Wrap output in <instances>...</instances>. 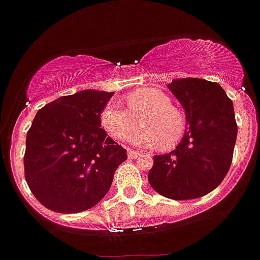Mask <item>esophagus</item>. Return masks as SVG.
<instances>
[{
  "label": "esophagus",
  "mask_w": 260,
  "mask_h": 260,
  "mask_svg": "<svg viewBox=\"0 0 260 260\" xmlns=\"http://www.w3.org/2000/svg\"><path fill=\"white\" fill-rule=\"evenodd\" d=\"M140 155H141V153L140 152H136V150H133V149H128V157L132 158V159H136V158H139Z\"/></svg>",
  "instance_id": "esophagus-1"
}]
</instances>
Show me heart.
Wrapping results in <instances>:
<instances>
[{
    "label": "heart",
    "mask_w": 260,
    "mask_h": 260,
    "mask_svg": "<svg viewBox=\"0 0 260 260\" xmlns=\"http://www.w3.org/2000/svg\"><path fill=\"white\" fill-rule=\"evenodd\" d=\"M128 108L115 101L108 102L101 112V123L115 140H125L143 121L144 127L135 131L129 141L140 146L171 149L179 144L186 132V117L171 105L170 96L162 90L144 87L129 92L125 98Z\"/></svg>",
    "instance_id": "obj_1"
}]
</instances>
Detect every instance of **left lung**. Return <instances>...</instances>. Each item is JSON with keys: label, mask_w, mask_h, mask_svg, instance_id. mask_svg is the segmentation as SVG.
<instances>
[{"label": "left lung", "mask_w": 260, "mask_h": 260, "mask_svg": "<svg viewBox=\"0 0 260 260\" xmlns=\"http://www.w3.org/2000/svg\"><path fill=\"white\" fill-rule=\"evenodd\" d=\"M169 89L183 106L188 125L175 150L154 155L148 180L165 198H202L224 180L232 165L237 139L233 103L217 82L202 78H177Z\"/></svg>", "instance_id": "8db88e82"}]
</instances>
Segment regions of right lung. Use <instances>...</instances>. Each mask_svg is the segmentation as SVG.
<instances>
[{
	"label": "right lung",
	"instance_id": "right-lung-1",
	"mask_svg": "<svg viewBox=\"0 0 260 260\" xmlns=\"http://www.w3.org/2000/svg\"><path fill=\"white\" fill-rule=\"evenodd\" d=\"M114 92L83 90L40 108L27 132L24 178L32 195L58 213H78L108 192L127 150L101 128Z\"/></svg>",
	"mask_w": 260,
	"mask_h": 260
}]
</instances>
